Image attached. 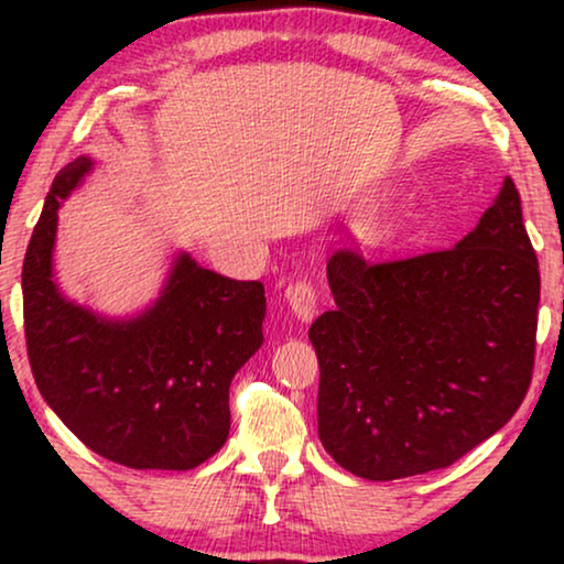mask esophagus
Listing matches in <instances>:
<instances>
[{"label":"esophagus","mask_w":564,"mask_h":564,"mask_svg":"<svg viewBox=\"0 0 564 564\" xmlns=\"http://www.w3.org/2000/svg\"><path fill=\"white\" fill-rule=\"evenodd\" d=\"M284 297H288V305H290L292 315H295V318L303 321V323L311 321L315 315V307H318V292H315L311 280L292 282L288 292H284Z\"/></svg>","instance_id":"esophagus-1"}]
</instances>
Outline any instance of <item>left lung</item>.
<instances>
[{
	"instance_id": "8db88e82",
	"label": "left lung",
	"mask_w": 564,
	"mask_h": 564,
	"mask_svg": "<svg viewBox=\"0 0 564 564\" xmlns=\"http://www.w3.org/2000/svg\"><path fill=\"white\" fill-rule=\"evenodd\" d=\"M336 307L313 321L318 436L365 480L449 467L503 429L531 382L539 261L511 176L457 246L328 261Z\"/></svg>"
}]
</instances>
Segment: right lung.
I'll list each match as a JSON object with an SVG mask.
<instances>
[{
    "mask_svg": "<svg viewBox=\"0 0 564 564\" xmlns=\"http://www.w3.org/2000/svg\"><path fill=\"white\" fill-rule=\"evenodd\" d=\"M95 169L74 159L56 174L22 264L25 341L37 390L99 457L133 469H192L226 444L228 390L264 344V284L172 261L159 297L107 318L61 292L53 274L58 207Z\"/></svg>",
    "mask_w": 564,
    "mask_h": 564,
    "instance_id": "right-lung-1",
    "label": "right lung"
}]
</instances>
